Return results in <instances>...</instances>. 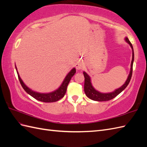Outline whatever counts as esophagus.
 Returning a JSON list of instances; mask_svg holds the SVG:
<instances>
[{"label":"esophagus","instance_id":"1","mask_svg":"<svg viewBox=\"0 0 147 147\" xmlns=\"http://www.w3.org/2000/svg\"><path fill=\"white\" fill-rule=\"evenodd\" d=\"M84 67L83 65H82L81 63H79L76 65V69H81Z\"/></svg>","mask_w":147,"mask_h":147}]
</instances>
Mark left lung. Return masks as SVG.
Here are the masks:
<instances>
[{"label":"left lung","mask_w":147,"mask_h":147,"mask_svg":"<svg viewBox=\"0 0 147 147\" xmlns=\"http://www.w3.org/2000/svg\"><path fill=\"white\" fill-rule=\"evenodd\" d=\"M126 42H127L130 45L131 49H132V60H131V68L130 74L129 76L127 78V80L125 81V84L123 86H122L120 88L115 90L114 92H110V93H101L99 91H96V90L93 88L92 86L91 81V78H90L89 75L86 73V72H83L84 76V92L86 95L87 97H88L89 99H91L93 100H96V101H107L109 100L112 99H114L117 96L119 95V94L123 91L124 89L126 88L128 84H129L130 81L131 80V75H132V71H133V63H134V49L133 46L130 41H129L128 38H125Z\"/></svg>","instance_id":"left-lung-1"}]
</instances>
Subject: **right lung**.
<instances>
[{"label": "right lung", "mask_w": 147, "mask_h": 147, "mask_svg": "<svg viewBox=\"0 0 147 147\" xmlns=\"http://www.w3.org/2000/svg\"><path fill=\"white\" fill-rule=\"evenodd\" d=\"M16 68L18 74V80H19L22 88H24L25 91L27 92L28 94L32 96L33 98L44 102H53L63 98L64 96L65 95L67 85H68L71 78H72L74 75V74L76 73V69L73 68L71 69L70 72L67 74V76L65 78V80H64L61 85L60 86V87L58 89H56V91L50 93H39L32 91V89L28 88L27 86L24 84V82L22 81L19 74H18L16 66Z\"/></svg>", "instance_id": "obj_1"}]
</instances>
